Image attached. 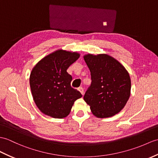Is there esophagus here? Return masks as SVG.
Here are the masks:
<instances>
[{
  "label": "esophagus",
  "mask_w": 158,
  "mask_h": 158,
  "mask_svg": "<svg viewBox=\"0 0 158 158\" xmlns=\"http://www.w3.org/2000/svg\"><path fill=\"white\" fill-rule=\"evenodd\" d=\"M78 90L80 91L81 94L82 95H83V94H84V89H83V87H79V89H78Z\"/></svg>",
  "instance_id": "esophagus-1"
}]
</instances>
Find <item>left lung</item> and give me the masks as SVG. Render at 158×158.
I'll use <instances>...</instances> for the list:
<instances>
[{
	"mask_svg": "<svg viewBox=\"0 0 158 158\" xmlns=\"http://www.w3.org/2000/svg\"><path fill=\"white\" fill-rule=\"evenodd\" d=\"M83 58L91 79L84 100L98 118L113 116L122 110L130 97L129 73L118 60L106 54H87Z\"/></svg>",
	"mask_w": 158,
	"mask_h": 158,
	"instance_id": "obj_1",
	"label": "left lung"
}]
</instances>
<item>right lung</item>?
Wrapping results in <instances>:
<instances>
[{
    "label": "right lung",
    "mask_w": 158,
    "mask_h": 158,
    "mask_svg": "<svg viewBox=\"0 0 158 158\" xmlns=\"http://www.w3.org/2000/svg\"><path fill=\"white\" fill-rule=\"evenodd\" d=\"M77 52L58 50L35 64L29 77L33 98L42 113L63 118L71 112L75 100L81 98L71 86L72 77L67 69L79 58Z\"/></svg>",
    "instance_id": "add662e5"
}]
</instances>
